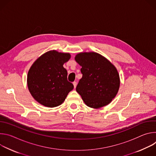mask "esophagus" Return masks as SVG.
<instances>
[{
  "label": "esophagus",
  "instance_id": "1",
  "mask_svg": "<svg viewBox=\"0 0 156 156\" xmlns=\"http://www.w3.org/2000/svg\"><path fill=\"white\" fill-rule=\"evenodd\" d=\"M73 86H74V88H75L76 87V85H77V83L76 81H74L73 83Z\"/></svg>",
  "mask_w": 156,
  "mask_h": 156
}]
</instances>
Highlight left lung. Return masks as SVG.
Instances as JSON below:
<instances>
[{"instance_id":"left-lung-1","label":"left lung","mask_w":156,"mask_h":156,"mask_svg":"<svg viewBox=\"0 0 156 156\" xmlns=\"http://www.w3.org/2000/svg\"><path fill=\"white\" fill-rule=\"evenodd\" d=\"M75 59L81 66V79L76 90L85 104L99 108L112 102L120 87V76L115 66L102 55L80 52Z\"/></svg>"}]
</instances>
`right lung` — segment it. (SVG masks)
<instances>
[{
	"instance_id": "add662e5",
	"label": "right lung",
	"mask_w": 156,
	"mask_h": 156,
	"mask_svg": "<svg viewBox=\"0 0 156 156\" xmlns=\"http://www.w3.org/2000/svg\"><path fill=\"white\" fill-rule=\"evenodd\" d=\"M70 58L69 53L53 50L43 54L33 63L28 73L27 84L37 102L47 107H55L65 100L73 89L63 66Z\"/></svg>"
}]
</instances>
